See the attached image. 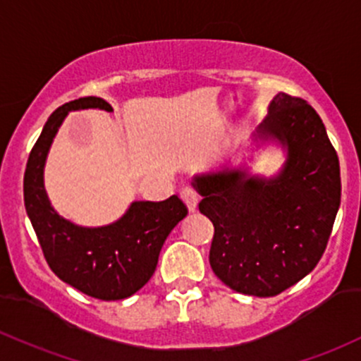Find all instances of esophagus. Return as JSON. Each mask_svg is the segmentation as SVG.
I'll return each mask as SVG.
<instances>
[{"label":"esophagus","mask_w":361,"mask_h":361,"mask_svg":"<svg viewBox=\"0 0 361 361\" xmlns=\"http://www.w3.org/2000/svg\"><path fill=\"white\" fill-rule=\"evenodd\" d=\"M180 195H181V199H183L185 204H187L188 211L190 212L195 211L197 204H199V195H197L195 190H193L192 187H185V188H181Z\"/></svg>","instance_id":"34e87169"}]
</instances>
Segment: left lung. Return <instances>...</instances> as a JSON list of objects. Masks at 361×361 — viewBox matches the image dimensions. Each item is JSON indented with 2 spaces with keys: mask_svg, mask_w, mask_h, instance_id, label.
Listing matches in <instances>:
<instances>
[{
  "mask_svg": "<svg viewBox=\"0 0 361 361\" xmlns=\"http://www.w3.org/2000/svg\"><path fill=\"white\" fill-rule=\"evenodd\" d=\"M252 140L283 149L279 171L267 178L224 166L197 174L193 187L214 224V274L231 290L265 298L319 264L341 204V176L326 126L303 99L274 96Z\"/></svg>",
  "mask_w": 361,
  "mask_h": 361,
  "instance_id": "left-lung-1",
  "label": "left lung"
}]
</instances>
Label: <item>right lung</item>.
<instances>
[{"instance_id": "add662e5", "label": "right lung", "mask_w": 361, "mask_h": 361, "mask_svg": "<svg viewBox=\"0 0 361 361\" xmlns=\"http://www.w3.org/2000/svg\"><path fill=\"white\" fill-rule=\"evenodd\" d=\"M80 109L113 111L104 99L90 96L59 106L47 118L27 161L25 211L47 264L59 279L92 298L123 300L147 284L166 238L188 211L178 195H171L162 202H132L120 219L96 228L59 216L46 193L44 166L61 123L70 111Z\"/></svg>"}]
</instances>
